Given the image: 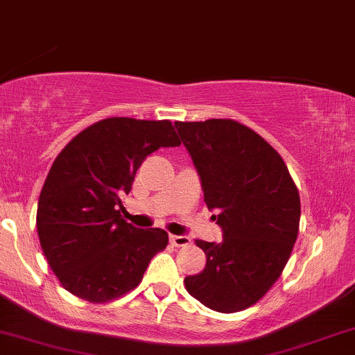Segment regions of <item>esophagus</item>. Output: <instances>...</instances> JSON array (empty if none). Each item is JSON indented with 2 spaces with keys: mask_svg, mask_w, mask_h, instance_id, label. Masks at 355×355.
Here are the masks:
<instances>
[{
  "mask_svg": "<svg viewBox=\"0 0 355 355\" xmlns=\"http://www.w3.org/2000/svg\"><path fill=\"white\" fill-rule=\"evenodd\" d=\"M170 243H172L173 247H185L190 245L191 240L187 237V235H170Z\"/></svg>",
  "mask_w": 355,
  "mask_h": 355,
  "instance_id": "obj_1",
  "label": "esophagus"
}]
</instances>
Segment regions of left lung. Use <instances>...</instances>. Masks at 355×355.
Segmentation results:
<instances>
[{
	"label": "left lung",
	"instance_id": "8db88e82",
	"mask_svg": "<svg viewBox=\"0 0 355 355\" xmlns=\"http://www.w3.org/2000/svg\"><path fill=\"white\" fill-rule=\"evenodd\" d=\"M175 126L223 235L218 243L195 240L207 266L183 282L211 311H243L267 294L291 257L299 234V191L282 157L245 125L211 118Z\"/></svg>",
	"mask_w": 355,
	"mask_h": 355
}]
</instances>
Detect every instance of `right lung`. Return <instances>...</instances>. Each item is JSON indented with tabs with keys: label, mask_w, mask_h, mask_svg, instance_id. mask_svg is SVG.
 <instances>
[{
	"label": "right lung",
	"mask_w": 355,
	"mask_h": 355,
	"mask_svg": "<svg viewBox=\"0 0 355 355\" xmlns=\"http://www.w3.org/2000/svg\"><path fill=\"white\" fill-rule=\"evenodd\" d=\"M178 145L168 120L113 116L88 126L61 150L40 193L36 229L51 270L68 292L101 304L141 282L168 234L137 229L121 218V197L150 153Z\"/></svg>",
	"instance_id": "add662e5"
}]
</instances>
